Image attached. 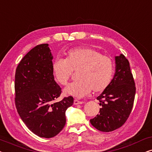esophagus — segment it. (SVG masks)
Listing matches in <instances>:
<instances>
[{
	"label": "esophagus",
	"instance_id": "esophagus-1",
	"mask_svg": "<svg viewBox=\"0 0 152 152\" xmlns=\"http://www.w3.org/2000/svg\"><path fill=\"white\" fill-rule=\"evenodd\" d=\"M84 104V102L82 101H79L78 99H75L74 100V104L75 105H77V104Z\"/></svg>",
	"mask_w": 152,
	"mask_h": 152
}]
</instances>
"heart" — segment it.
<instances>
[{"label":"heart","instance_id":"1","mask_svg":"<svg viewBox=\"0 0 152 152\" xmlns=\"http://www.w3.org/2000/svg\"><path fill=\"white\" fill-rule=\"evenodd\" d=\"M78 81L68 85L66 95L82 97L91 91L98 93L111 84L114 74V63L109 56L91 48L70 50L66 59H57L53 64L54 76L61 85L67 84L72 72L78 71Z\"/></svg>","mask_w":152,"mask_h":152}]
</instances>
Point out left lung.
I'll list each match as a JSON object with an SVG mask.
<instances>
[{
    "instance_id": "left-lung-1",
    "label": "left lung",
    "mask_w": 152,
    "mask_h": 152,
    "mask_svg": "<svg viewBox=\"0 0 152 152\" xmlns=\"http://www.w3.org/2000/svg\"><path fill=\"white\" fill-rule=\"evenodd\" d=\"M115 72L109 86L97 97L99 101V114L90 120L97 130L109 132L125 123L132 111L136 86L129 62L120 54L116 56Z\"/></svg>"
}]
</instances>
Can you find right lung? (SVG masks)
I'll list each match as a JSON object with an SVG mask.
<instances>
[{"mask_svg": "<svg viewBox=\"0 0 152 152\" xmlns=\"http://www.w3.org/2000/svg\"><path fill=\"white\" fill-rule=\"evenodd\" d=\"M53 58L48 43L33 48L18 64L14 83L18 115L31 132L45 138L63 129L66 111L74 102L72 96L54 102L61 88L54 78Z\"/></svg>", "mask_w": 152, "mask_h": 152, "instance_id": "obj_1", "label": "right lung"}]
</instances>
